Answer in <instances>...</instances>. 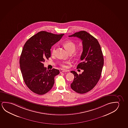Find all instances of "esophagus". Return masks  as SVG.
I'll return each mask as SVG.
<instances>
[{"label": "esophagus", "instance_id": "obj_1", "mask_svg": "<svg viewBox=\"0 0 128 128\" xmlns=\"http://www.w3.org/2000/svg\"><path fill=\"white\" fill-rule=\"evenodd\" d=\"M60 73L65 72H68V71L66 70H64V69H61V70H60Z\"/></svg>", "mask_w": 128, "mask_h": 128}]
</instances>
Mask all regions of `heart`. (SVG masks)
<instances>
[{"instance_id": "1", "label": "heart", "mask_w": 128, "mask_h": 128, "mask_svg": "<svg viewBox=\"0 0 128 128\" xmlns=\"http://www.w3.org/2000/svg\"><path fill=\"white\" fill-rule=\"evenodd\" d=\"M63 46L65 48V49L67 50V51L69 53L70 52H73L75 51L76 48V44L75 43L73 42L71 40H67L63 43ZM84 49L82 47H80L78 48V50H77L76 54L77 55H81L83 52ZM55 52V48L53 47L52 50V54H54ZM69 62H63L60 63V65L62 67L65 68L66 67V64H68Z\"/></svg>"}]
</instances>
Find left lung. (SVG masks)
Segmentation results:
<instances>
[{
    "label": "left lung",
    "instance_id": "1",
    "mask_svg": "<svg viewBox=\"0 0 128 128\" xmlns=\"http://www.w3.org/2000/svg\"><path fill=\"white\" fill-rule=\"evenodd\" d=\"M69 36L80 38L84 49L80 57L82 62L77 67L84 72L78 74L71 71L74 78L71 87L77 93H86L96 86L100 78L104 64L102 52L98 40L85 31L75 32Z\"/></svg>",
    "mask_w": 128,
    "mask_h": 128
}]
</instances>
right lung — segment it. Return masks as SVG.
<instances>
[{"instance_id":"1","label":"right lung","mask_w":128,"mask_h":128,"mask_svg":"<svg viewBox=\"0 0 128 128\" xmlns=\"http://www.w3.org/2000/svg\"><path fill=\"white\" fill-rule=\"evenodd\" d=\"M64 35L40 31L31 37L24 46L19 60L21 72L25 84L34 93L44 94L54 86V77L59 74V70H47L43 62L51 56L52 46Z\"/></svg>"}]
</instances>
